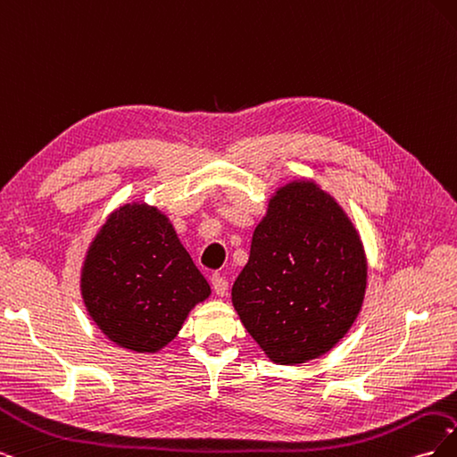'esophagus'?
Instances as JSON below:
<instances>
[{
    "mask_svg": "<svg viewBox=\"0 0 457 457\" xmlns=\"http://www.w3.org/2000/svg\"><path fill=\"white\" fill-rule=\"evenodd\" d=\"M212 287H213V292L219 297H225L227 295V289H228V282L220 274H213L212 276Z\"/></svg>",
    "mask_w": 457,
    "mask_h": 457,
    "instance_id": "34e87169",
    "label": "esophagus"
}]
</instances>
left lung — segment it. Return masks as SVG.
Listing matches in <instances>:
<instances>
[{
	"mask_svg": "<svg viewBox=\"0 0 457 457\" xmlns=\"http://www.w3.org/2000/svg\"><path fill=\"white\" fill-rule=\"evenodd\" d=\"M366 278L351 219L312 181H294L276 190L255 227L232 305L272 362L295 366L326 354L347 334Z\"/></svg>",
	"mask_w": 457,
	"mask_h": 457,
	"instance_id": "obj_1",
	"label": "left lung"
}]
</instances>
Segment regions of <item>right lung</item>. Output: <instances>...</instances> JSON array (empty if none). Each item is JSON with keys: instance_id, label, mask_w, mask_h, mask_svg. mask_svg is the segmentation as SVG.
<instances>
[{"instance_id": "add662e5", "label": "right lung", "mask_w": 457, "mask_h": 457, "mask_svg": "<svg viewBox=\"0 0 457 457\" xmlns=\"http://www.w3.org/2000/svg\"><path fill=\"white\" fill-rule=\"evenodd\" d=\"M210 284L156 207L126 204L106 219L81 269L93 322L123 349L156 353L181 329Z\"/></svg>"}]
</instances>
